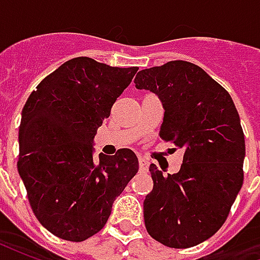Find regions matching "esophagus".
Listing matches in <instances>:
<instances>
[{"label":"esophagus","mask_w":260,"mask_h":260,"mask_svg":"<svg viewBox=\"0 0 260 260\" xmlns=\"http://www.w3.org/2000/svg\"><path fill=\"white\" fill-rule=\"evenodd\" d=\"M149 170V161L145 158H139V171L141 173H146Z\"/></svg>","instance_id":"esophagus-1"}]
</instances>
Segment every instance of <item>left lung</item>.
<instances>
[{
	"instance_id": "8db88e82",
	"label": "left lung",
	"mask_w": 260,
	"mask_h": 260,
	"mask_svg": "<svg viewBox=\"0 0 260 260\" xmlns=\"http://www.w3.org/2000/svg\"><path fill=\"white\" fill-rule=\"evenodd\" d=\"M135 86L160 97V138L184 149L177 174L164 177L149 167L153 189L143 202L145 225L163 245L191 248L220 230L244 182L240 115L229 91L188 61L143 69Z\"/></svg>"
}]
</instances>
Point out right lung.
I'll return each instance as SVG.
<instances>
[{
  "label": "right lung",
  "instance_id": "obj_1",
  "mask_svg": "<svg viewBox=\"0 0 260 260\" xmlns=\"http://www.w3.org/2000/svg\"><path fill=\"white\" fill-rule=\"evenodd\" d=\"M138 67L76 57L46 76L22 110L18 171L44 229L80 242L106 225L114 199L138 173L129 149L93 157V138Z\"/></svg>",
  "mask_w": 260,
  "mask_h": 260
}]
</instances>
